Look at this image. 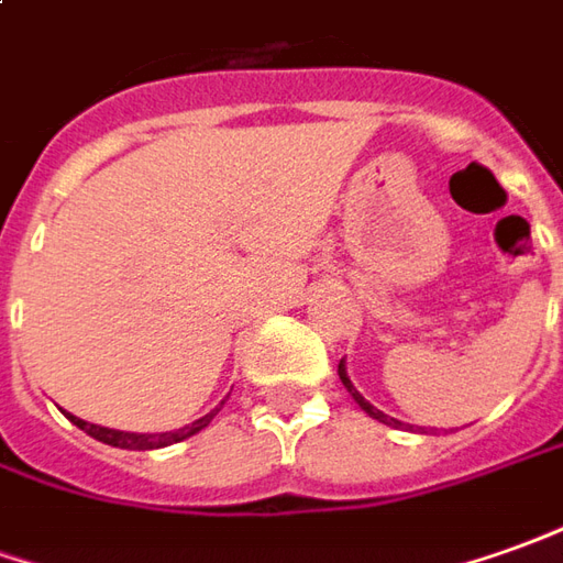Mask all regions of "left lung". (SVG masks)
Returning <instances> with one entry per match:
<instances>
[{
	"label": "left lung",
	"mask_w": 563,
	"mask_h": 563,
	"mask_svg": "<svg viewBox=\"0 0 563 563\" xmlns=\"http://www.w3.org/2000/svg\"><path fill=\"white\" fill-rule=\"evenodd\" d=\"M336 374H340V379H343V386H346L349 395H352V398H355V401H358V407H362L364 413H371V417H374V420L386 422V426H395V429H398V426H401V422L393 420V417H386V413H383V410H377V407L371 405V401H364L362 393H358V389H355V386H352V379H349V374H346V364L340 362V367H336Z\"/></svg>",
	"instance_id": "left-lung-1"
}]
</instances>
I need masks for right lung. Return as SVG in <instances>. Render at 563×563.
I'll list each match as a JSON object with an SVG mask.
<instances>
[{"label": "right lung", "instance_id": "add662e5", "mask_svg": "<svg viewBox=\"0 0 563 563\" xmlns=\"http://www.w3.org/2000/svg\"><path fill=\"white\" fill-rule=\"evenodd\" d=\"M217 410H220V407H217ZM217 410L205 413L201 420L189 422V426L177 429V432H162V435H137V432H119V429H103V426H95V422L79 420V417H73V413H67V417H69V422H73V426H79L81 432H88L91 438L103 441V444H112V448H122V451H158V448H168V444H177V441H184V438L201 432V429H205L208 422L214 420Z\"/></svg>", "mask_w": 563, "mask_h": 563}]
</instances>
